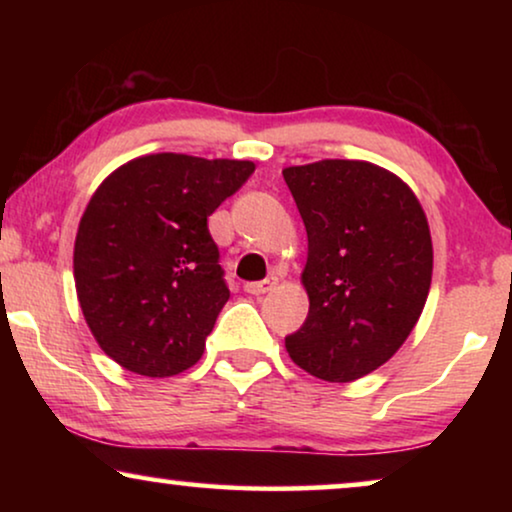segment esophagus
<instances>
[{
	"mask_svg": "<svg viewBox=\"0 0 512 512\" xmlns=\"http://www.w3.org/2000/svg\"><path fill=\"white\" fill-rule=\"evenodd\" d=\"M275 286H277V279L275 277H268V279H263V282L244 284V291L251 293V296H263V293L272 291V289H275Z\"/></svg>",
	"mask_w": 512,
	"mask_h": 512,
	"instance_id": "obj_1",
	"label": "esophagus"
}]
</instances>
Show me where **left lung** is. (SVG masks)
<instances>
[{"instance_id": "8db88e82", "label": "left lung", "mask_w": 512, "mask_h": 512, "mask_svg": "<svg viewBox=\"0 0 512 512\" xmlns=\"http://www.w3.org/2000/svg\"><path fill=\"white\" fill-rule=\"evenodd\" d=\"M307 230L300 275L310 312L286 352L319 380L354 382L384 366L417 326L433 275L422 202L368 160L282 170Z\"/></svg>"}]
</instances>
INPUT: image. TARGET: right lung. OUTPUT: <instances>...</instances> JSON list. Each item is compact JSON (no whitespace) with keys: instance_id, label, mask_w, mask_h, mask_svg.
I'll return each mask as SVG.
<instances>
[{"instance_id":"add662e5","label":"right lung","mask_w":512,"mask_h":512,"mask_svg":"<svg viewBox=\"0 0 512 512\" xmlns=\"http://www.w3.org/2000/svg\"><path fill=\"white\" fill-rule=\"evenodd\" d=\"M251 160L149 153L97 186L79 221L74 282L102 352L130 373L172 377L200 361L230 291L207 216Z\"/></svg>"}]
</instances>
